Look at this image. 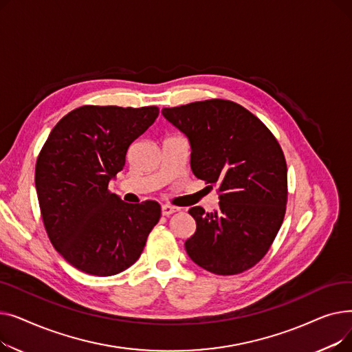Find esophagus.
I'll return each instance as SVG.
<instances>
[{"label":"esophagus","mask_w":352,"mask_h":352,"mask_svg":"<svg viewBox=\"0 0 352 352\" xmlns=\"http://www.w3.org/2000/svg\"><path fill=\"white\" fill-rule=\"evenodd\" d=\"M175 211H177V208H175V207H171V206H168V204H164V206L161 207V214L165 215V217H170V215L174 214Z\"/></svg>","instance_id":"34e87169"}]
</instances>
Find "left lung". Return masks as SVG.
I'll list each match as a JSON object with an SVG mask.
<instances>
[{"label": "left lung", "instance_id": "8db88e82", "mask_svg": "<svg viewBox=\"0 0 352 352\" xmlns=\"http://www.w3.org/2000/svg\"><path fill=\"white\" fill-rule=\"evenodd\" d=\"M188 138L192 174L218 184L214 212L190 208L197 230L186 241L191 260L212 274L254 267L280 231L287 204V162L278 141L248 109L227 100L164 108Z\"/></svg>", "mask_w": 352, "mask_h": 352}]
</instances>
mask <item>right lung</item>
<instances>
[{"label":"right lung","instance_id":"right-lung-1","mask_svg":"<svg viewBox=\"0 0 352 352\" xmlns=\"http://www.w3.org/2000/svg\"><path fill=\"white\" fill-rule=\"evenodd\" d=\"M157 117V107H80L52 128L36 160L35 188L50 241L85 274L109 276L131 267L158 223V202L128 204L108 191L128 146Z\"/></svg>","mask_w":352,"mask_h":352}]
</instances>
